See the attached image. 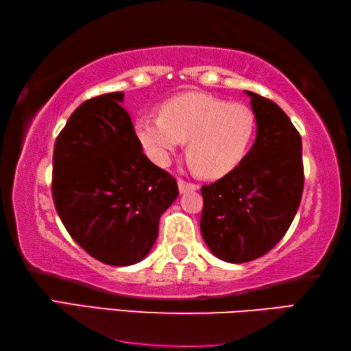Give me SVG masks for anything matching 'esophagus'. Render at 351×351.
I'll list each match as a JSON object with an SVG mask.
<instances>
[{
	"label": "esophagus",
	"mask_w": 351,
	"mask_h": 351,
	"mask_svg": "<svg viewBox=\"0 0 351 351\" xmlns=\"http://www.w3.org/2000/svg\"><path fill=\"white\" fill-rule=\"evenodd\" d=\"M177 185H179V191L182 194L183 193H188V191H196V189H199V185H196V183L186 182V180H183V179L177 180Z\"/></svg>",
	"instance_id": "esophagus-1"
}]
</instances>
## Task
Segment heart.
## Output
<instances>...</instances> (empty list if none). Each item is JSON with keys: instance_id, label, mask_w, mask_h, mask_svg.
Instances as JSON below:
<instances>
[{"instance_id": "1", "label": "heart", "mask_w": 351, "mask_h": 351, "mask_svg": "<svg viewBox=\"0 0 351 351\" xmlns=\"http://www.w3.org/2000/svg\"><path fill=\"white\" fill-rule=\"evenodd\" d=\"M256 118L243 102H230L206 93H183L165 101L158 117L135 121V135L147 157L168 165L182 143L197 172L217 179L243 162L252 145Z\"/></svg>"}]
</instances>
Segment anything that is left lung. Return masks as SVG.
<instances>
[{"instance_id":"obj_1","label":"left lung","mask_w":351,"mask_h":351,"mask_svg":"<svg viewBox=\"0 0 351 351\" xmlns=\"http://www.w3.org/2000/svg\"><path fill=\"white\" fill-rule=\"evenodd\" d=\"M256 118L254 146L237 168L204 185L200 232L219 260L266 255L288 232L303 193L302 138L281 108L245 90Z\"/></svg>"}]
</instances>
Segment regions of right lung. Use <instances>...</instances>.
<instances>
[{
  "instance_id": "right-lung-1",
  "label": "right lung",
  "mask_w": 351,
  "mask_h": 351,
  "mask_svg": "<svg viewBox=\"0 0 351 351\" xmlns=\"http://www.w3.org/2000/svg\"><path fill=\"white\" fill-rule=\"evenodd\" d=\"M124 93L80 104L54 145L53 199L70 237L97 261L130 266L151 252L158 222L179 196L135 135Z\"/></svg>"
}]
</instances>
